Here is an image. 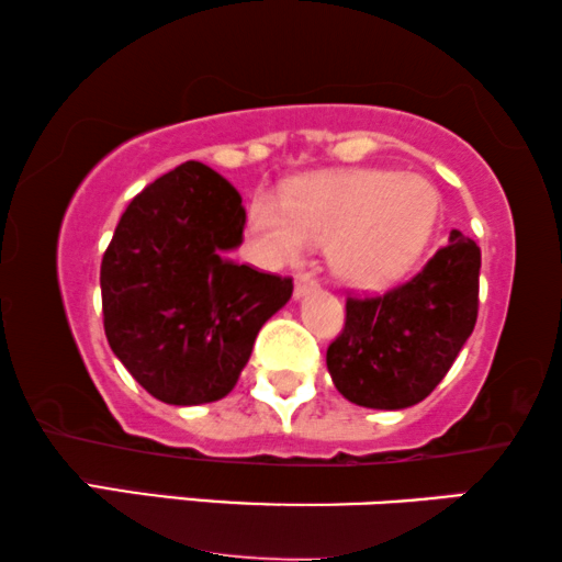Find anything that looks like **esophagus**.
<instances>
[{"label": "esophagus", "instance_id": "obj_1", "mask_svg": "<svg viewBox=\"0 0 562 562\" xmlns=\"http://www.w3.org/2000/svg\"><path fill=\"white\" fill-rule=\"evenodd\" d=\"M317 286H319V283L312 273H299L296 281H294V296L302 299L304 294H310V291H314Z\"/></svg>", "mask_w": 562, "mask_h": 562}]
</instances>
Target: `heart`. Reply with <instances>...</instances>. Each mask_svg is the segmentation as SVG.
I'll return each instance as SVG.
<instances>
[{"label": "heart", "instance_id": "obj_1", "mask_svg": "<svg viewBox=\"0 0 562 562\" xmlns=\"http://www.w3.org/2000/svg\"><path fill=\"white\" fill-rule=\"evenodd\" d=\"M437 191L419 176L350 171L314 176L281 199L250 204V229L271 263H294L312 243H329L345 281L379 286L409 268L432 235Z\"/></svg>", "mask_w": 562, "mask_h": 562}]
</instances>
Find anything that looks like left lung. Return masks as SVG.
Here are the masks:
<instances>
[{
  "mask_svg": "<svg viewBox=\"0 0 562 562\" xmlns=\"http://www.w3.org/2000/svg\"><path fill=\"white\" fill-rule=\"evenodd\" d=\"M481 248L450 243L412 279L379 296H348L345 327L327 348L335 389L368 409H406L432 394L479 317Z\"/></svg>",
  "mask_w": 562,
  "mask_h": 562,
  "instance_id": "8db88e82",
  "label": "left lung"
}]
</instances>
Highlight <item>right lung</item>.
<instances>
[{
    "label": "right lung",
    "instance_id": "1",
    "mask_svg": "<svg viewBox=\"0 0 562 562\" xmlns=\"http://www.w3.org/2000/svg\"><path fill=\"white\" fill-rule=\"evenodd\" d=\"M243 229L240 194L199 160L145 187L120 217L99 276L104 333L158 402L227 396L260 327L291 299V279L229 258Z\"/></svg>",
    "mask_w": 562,
    "mask_h": 562
}]
</instances>
